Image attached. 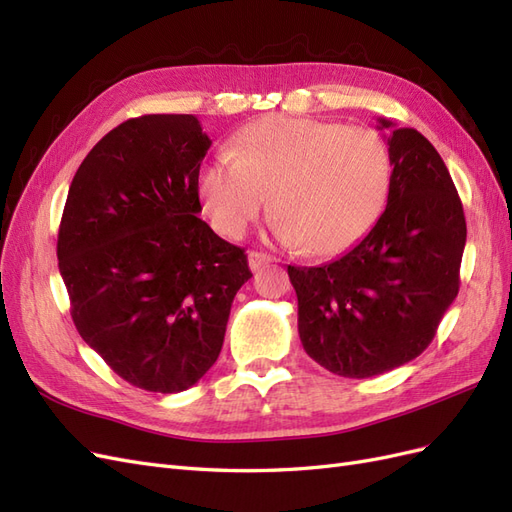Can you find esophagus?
Returning a JSON list of instances; mask_svg holds the SVG:
<instances>
[{
	"mask_svg": "<svg viewBox=\"0 0 512 512\" xmlns=\"http://www.w3.org/2000/svg\"><path fill=\"white\" fill-rule=\"evenodd\" d=\"M270 261H272V257L266 255V253H261V251H251V253H248V266H251V270L264 268L266 264H270Z\"/></svg>",
	"mask_w": 512,
	"mask_h": 512,
	"instance_id": "obj_1",
	"label": "esophagus"
}]
</instances>
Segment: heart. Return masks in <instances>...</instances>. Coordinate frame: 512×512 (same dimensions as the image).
<instances>
[{"label":"heart","instance_id":"1","mask_svg":"<svg viewBox=\"0 0 512 512\" xmlns=\"http://www.w3.org/2000/svg\"><path fill=\"white\" fill-rule=\"evenodd\" d=\"M388 182L390 156L375 130L268 115L240 130L231 158L201 169L199 193L229 238H240L272 195L283 240L334 255L371 229Z\"/></svg>","mask_w":512,"mask_h":512}]
</instances>
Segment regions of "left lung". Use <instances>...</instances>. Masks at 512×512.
I'll use <instances>...</instances> for the list:
<instances>
[{
    "label": "left lung",
    "instance_id": "obj_1",
    "mask_svg": "<svg viewBox=\"0 0 512 512\" xmlns=\"http://www.w3.org/2000/svg\"><path fill=\"white\" fill-rule=\"evenodd\" d=\"M390 128L388 203L352 251L287 266L304 352L341 377L382 375L420 356L459 294L465 216L442 156L414 128Z\"/></svg>",
    "mask_w": 512,
    "mask_h": 512
}]
</instances>
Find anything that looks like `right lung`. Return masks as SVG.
<instances>
[{
    "instance_id": "add662e5",
    "label": "right lung",
    "mask_w": 512,
    "mask_h": 512,
    "mask_svg": "<svg viewBox=\"0 0 512 512\" xmlns=\"http://www.w3.org/2000/svg\"><path fill=\"white\" fill-rule=\"evenodd\" d=\"M195 115L122 122L72 178L57 259L81 339L148 392H182L221 354L244 248L197 216L210 150Z\"/></svg>"
}]
</instances>
